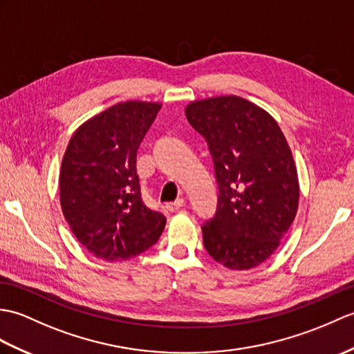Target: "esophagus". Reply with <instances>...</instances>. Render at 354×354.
Wrapping results in <instances>:
<instances>
[{
	"instance_id": "1",
	"label": "esophagus",
	"mask_w": 354,
	"mask_h": 354,
	"mask_svg": "<svg viewBox=\"0 0 354 354\" xmlns=\"http://www.w3.org/2000/svg\"><path fill=\"white\" fill-rule=\"evenodd\" d=\"M183 205H184V199H178V201H175V202L167 203L166 208H167L169 211H171V212H175V211L180 209V207H183Z\"/></svg>"
}]
</instances>
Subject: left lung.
Returning a JSON list of instances; mask_svg holds the SVG:
<instances>
[{
  "label": "left lung",
  "mask_w": 354,
  "mask_h": 354,
  "mask_svg": "<svg viewBox=\"0 0 354 354\" xmlns=\"http://www.w3.org/2000/svg\"><path fill=\"white\" fill-rule=\"evenodd\" d=\"M190 125L207 138L217 212L202 226L209 257L229 270L267 261L297 214L300 185L290 145L268 111L241 96L192 101Z\"/></svg>",
  "instance_id": "8db88e82"
}]
</instances>
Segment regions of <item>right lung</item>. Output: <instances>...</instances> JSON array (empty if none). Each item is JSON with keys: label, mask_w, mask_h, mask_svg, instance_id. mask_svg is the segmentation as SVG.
Returning a JSON list of instances; mask_svg holds the SVG:
<instances>
[{"label": "right lung", "mask_w": 354, "mask_h": 354, "mask_svg": "<svg viewBox=\"0 0 354 354\" xmlns=\"http://www.w3.org/2000/svg\"><path fill=\"white\" fill-rule=\"evenodd\" d=\"M162 104L127 101L87 119L62 160L60 205L72 234L102 261H128L158 241L166 217L146 207L137 149Z\"/></svg>", "instance_id": "add662e5"}]
</instances>
